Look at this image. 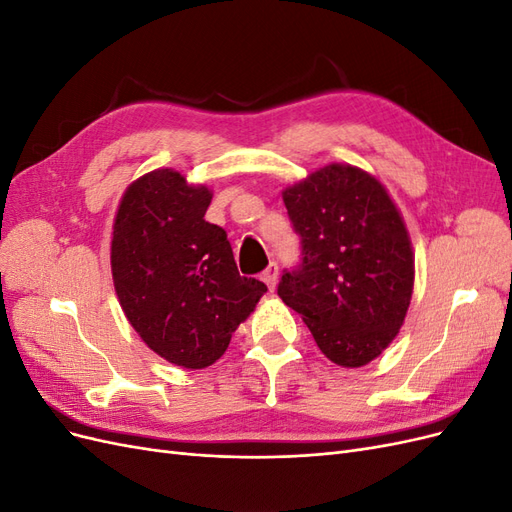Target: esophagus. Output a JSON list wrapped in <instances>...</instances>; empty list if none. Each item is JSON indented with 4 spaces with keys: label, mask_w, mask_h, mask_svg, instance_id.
I'll return each instance as SVG.
<instances>
[{
    "label": "esophagus",
    "mask_w": 512,
    "mask_h": 512,
    "mask_svg": "<svg viewBox=\"0 0 512 512\" xmlns=\"http://www.w3.org/2000/svg\"><path fill=\"white\" fill-rule=\"evenodd\" d=\"M277 275H280V269H277L275 262H271V265H269L265 271H262L260 280L269 286V290H273L275 284H277Z\"/></svg>",
    "instance_id": "obj_1"
}]
</instances>
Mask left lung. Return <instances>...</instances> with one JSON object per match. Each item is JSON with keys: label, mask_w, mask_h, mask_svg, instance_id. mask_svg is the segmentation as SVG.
Masks as SVG:
<instances>
[{"label": "left lung", "mask_w": 512, "mask_h": 512, "mask_svg": "<svg viewBox=\"0 0 512 512\" xmlns=\"http://www.w3.org/2000/svg\"><path fill=\"white\" fill-rule=\"evenodd\" d=\"M303 262L277 294L318 348L342 367L374 361L397 337L414 288V252L384 185L350 164H327L282 192Z\"/></svg>", "instance_id": "obj_1"}]
</instances>
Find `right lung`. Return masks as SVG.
<instances>
[{
	"instance_id": "add662e5",
	"label": "right lung",
	"mask_w": 512,
	"mask_h": 512,
	"mask_svg": "<svg viewBox=\"0 0 512 512\" xmlns=\"http://www.w3.org/2000/svg\"><path fill=\"white\" fill-rule=\"evenodd\" d=\"M213 192L158 168L123 192L111 271L123 314L168 363L203 369L226 352L267 286L237 271L226 230L205 220Z\"/></svg>"
}]
</instances>
